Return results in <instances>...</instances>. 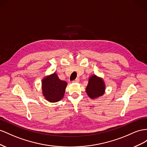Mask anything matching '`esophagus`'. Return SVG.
I'll list each match as a JSON object with an SVG mask.
<instances>
[{"instance_id":"1","label":"esophagus","mask_w":147,"mask_h":147,"mask_svg":"<svg viewBox=\"0 0 147 147\" xmlns=\"http://www.w3.org/2000/svg\"><path fill=\"white\" fill-rule=\"evenodd\" d=\"M79 81V79L77 78V79H74V80H73V82H78Z\"/></svg>"}]
</instances>
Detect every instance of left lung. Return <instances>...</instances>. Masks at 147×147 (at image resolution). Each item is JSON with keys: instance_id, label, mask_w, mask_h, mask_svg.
Returning <instances> with one entry per match:
<instances>
[{"instance_id": "1", "label": "left lung", "mask_w": 147, "mask_h": 147, "mask_svg": "<svg viewBox=\"0 0 147 147\" xmlns=\"http://www.w3.org/2000/svg\"><path fill=\"white\" fill-rule=\"evenodd\" d=\"M105 90V84L103 79L92 75L89 79V82L86 87V92L89 97L92 98H97L101 97Z\"/></svg>"}]
</instances>
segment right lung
Segmentation results:
<instances>
[{
	"mask_svg": "<svg viewBox=\"0 0 147 147\" xmlns=\"http://www.w3.org/2000/svg\"><path fill=\"white\" fill-rule=\"evenodd\" d=\"M67 82L61 81L56 73L45 76L42 81V94L49 102L55 103L63 97Z\"/></svg>",
	"mask_w": 147,
	"mask_h": 147,
	"instance_id": "add662e5",
	"label": "right lung"
}]
</instances>
